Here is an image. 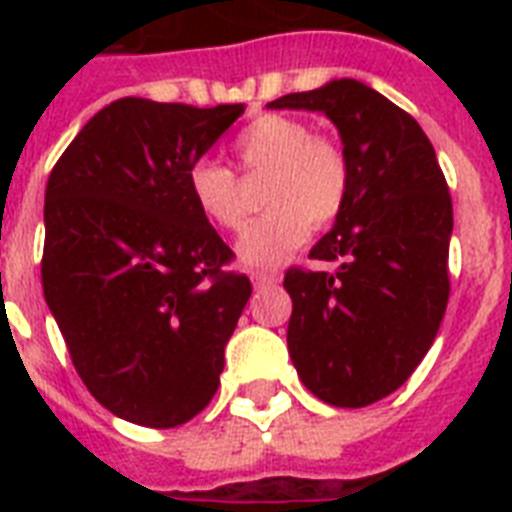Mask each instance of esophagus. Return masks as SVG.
<instances>
[{"label":"esophagus","mask_w":512,"mask_h":512,"mask_svg":"<svg viewBox=\"0 0 512 512\" xmlns=\"http://www.w3.org/2000/svg\"><path fill=\"white\" fill-rule=\"evenodd\" d=\"M252 284H255V289L273 287V284H279V273H271V271H252Z\"/></svg>","instance_id":"1"}]
</instances>
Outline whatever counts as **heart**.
<instances>
[{
    "label": "heart",
    "instance_id": "b5f03b06",
    "mask_svg": "<svg viewBox=\"0 0 512 512\" xmlns=\"http://www.w3.org/2000/svg\"><path fill=\"white\" fill-rule=\"evenodd\" d=\"M233 154L244 175L268 172L260 193L268 212L236 244L239 260L249 268L284 263L311 236V228H332L345 212L348 156L337 140L313 132L295 116H257L236 135ZM188 193L201 215L223 231H239L247 220L239 180L223 164L199 159L188 170Z\"/></svg>",
    "mask_w": 512,
    "mask_h": 512
}]
</instances>
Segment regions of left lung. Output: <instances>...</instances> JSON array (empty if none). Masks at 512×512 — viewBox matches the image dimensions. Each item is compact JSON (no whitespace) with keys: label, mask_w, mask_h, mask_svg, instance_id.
I'll use <instances>...</instances> for the list:
<instances>
[{"label":"left lung","mask_w":512,"mask_h":512,"mask_svg":"<svg viewBox=\"0 0 512 512\" xmlns=\"http://www.w3.org/2000/svg\"><path fill=\"white\" fill-rule=\"evenodd\" d=\"M268 106L321 111L340 130L350 196L311 249V260L332 268L284 276L287 345L313 396L345 409L369 406L412 377L444 319L449 185L420 124L364 82L335 79Z\"/></svg>","instance_id":"8db88e82"}]
</instances>
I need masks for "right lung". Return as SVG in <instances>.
Returning a JSON list of instances; mask_svg holds the SVG:
<instances>
[{"label":"right lung","mask_w":512,"mask_h":512,"mask_svg":"<svg viewBox=\"0 0 512 512\" xmlns=\"http://www.w3.org/2000/svg\"><path fill=\"white\" fill-rule=\"evenodd\" d=\"M244 114L122 98L92 116L44 193V300L108 412L177 428L212 401L252 284L188 193Z\"/></svg>","instance_id":"obj_1"}]
</instances>
